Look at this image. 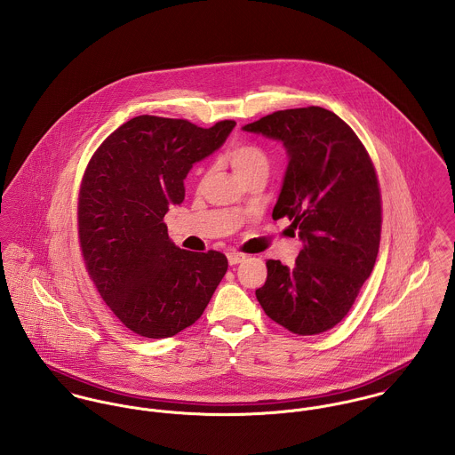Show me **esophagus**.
Here are the masks:
<instances>
[{"instance_id": "obj_1", "label": "esophagus", "mask_w": 455, "mask_h": 455, "mask_svg": "<svg viewBox=\"0 0 455 455\" xmlns=\"http://www.w3.org/2000/svg\"><path fill=\"white\" fill-rule=\"evenodd\" d=\"M228 260H229L231 266H235V264L243 262L245 256H243V254H238V252H229V254H228Z\"/></svg>"}]
</instances>
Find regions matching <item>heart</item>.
Returning <instances> with one entry per match:
<instances>
[{
	"instance_id": "1",
	"label": "heart",
	"mask_w": 455,
	"mask_h": 455,
	"mask_svg": "<svg viewBox=\"0 0 455 455\" xmlns=\"http://www.w3.org/2000/svg\"><path fill=\"white\" fill-rule=\"evenodd\" d=\"M226 159L242 182H247L252 179L266 180L269 175V159L266 152L256 145H251V143L235 145L233 148L228 150ZM208 177H210V170H204L201 175V184H204Z\"/></svg>"
}]
</instances>
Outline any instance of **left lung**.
Masks as SVG:
<instances>
[{
    "instance_id": "8db88e82",
    "label": "left lung",
    "mask_w": 455,
    "mask_h": 455,
    "mask_svg": "<svg viewBox=\"0 0 455 455\" xmlns=\"http://www.w3.org/2000/svg\"><path fill=\"white\" fill-rule=\"evenodd\" d=\"M243 131L282 141L289 163L273 219L289 217L303 242L294 267L266 262L256 291L264 314L296 334H319L352 308L373 271L382 228L373 163L336 114L278 110Z\"/></svg>"
}]
</instances>
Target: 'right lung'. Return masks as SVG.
I'll list each match as a JSON object with an SVG mask.
<instances>
[{
	"mask_svg": "<svg viewBox=\"0 0 455 455\" xmlns=\"http://www.w3.org/2000/svg\"><path fill=\"white\" fill-rule=\"evenodd\" d=\"M235 126L138 116L89 161L78 197L82 256L105 303L140 336L170 338L195 324L228 271L220 252L179 249L163 219L184 201L193 164Z\"/></svg>",
	"mask_w": 455,
	"mask_h": 455,
	"instance_id": "obj_1",
	"label": "right lung"
}]
</instances>
